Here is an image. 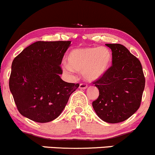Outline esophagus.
Returning <instances> with one entry per match:
<instances>
[{"label": "esophagus", "mask_w": 155, "mask_h": 155, "mask_svg": "<svg viewBox=\"0 0 155 155\" xmlns=\"http://www.w3.org/2000/svg\"><path fill=\"white\" fill-rule=\"evenodd\" d=\"M87 88V85L84 84H81L79 86V89H86Z\"/></svg>", "instance_id": "1"}]
</instances>
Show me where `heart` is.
Segmentation results:
<instances>
[{"mask_svg":"<svg viewBox=\"0 0 155 155\" xmlns=\"http://www.w3.org/2000/svg\"><path fill=\"white\" fill-rule=\"evenodd\" d=\"M112 54L104 47H86L73 49L68 56L66 70L82 72L86 81H95L104 75L110 67Z\"/></svg>","mask_w":155,"mask_h":155,"instance_id":"b5f03b06","label":"heart"}]
</instances>
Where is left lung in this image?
<instances>
[{
  "label": "left lung",
  "instance_id": "8db88e82",
  "mask_svg": "<svg viewBox=\"0 0 155 155\" xmlns=\"http://www.w3.org/2000/svg\"><path fill=\"white\" fill-rule=\"evenodd\" d=\"M111 50L112 66L94 82L99 97L93 109L102 120L109 124L123 122L137 111L145 87L142 66L123 45L106 44Z\"/></svg>",
  "mask_w": 155,
  "mask_h": 155
}]
</instances>
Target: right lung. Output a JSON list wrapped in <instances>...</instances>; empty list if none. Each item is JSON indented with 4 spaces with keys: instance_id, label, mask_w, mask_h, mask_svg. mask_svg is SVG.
I'll use <instances>...</instances> for the list:
<instances>
[{
    "instance_id": "obj_1",
    "label": "right lung",
    "mask_w": 155,
    "mask_h": 155,
    "mask_svg": "<svg viewBox=\"0 0 155 155\" xmlns=\"http://www.w3.org/2000/svg\"><path fill=\"white\" fill-rule=\"evenodd\" d=\"M71 41H38L20 53L12 64L9 89L19 112L38 123L61 114L79 84L65 82L61 64Z\"/></svg>"
}]
</instances>
